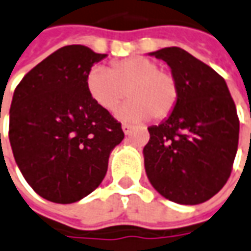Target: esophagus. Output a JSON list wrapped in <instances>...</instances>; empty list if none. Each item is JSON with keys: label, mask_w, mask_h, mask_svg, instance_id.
Returning <instances> with one entry per match:
<instances>
[{"label": "esophagus", "mask_w": 251, "mask_h": 251, "mask_svg": "<svg viewBox=\"0 0 251 251\" xmlns=\"http://www.w3.org/2000/svg\"><path fill=\"white\" fill-rule=\"evenodd\" d=\"M122 129H123V132H124L126 135H128L129 132H131V129H132V126H129V124H123Z\"/></svg>", "instance_id": "obj_1"}]
</instances>
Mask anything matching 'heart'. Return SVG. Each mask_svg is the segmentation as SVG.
<instances>
[{"instance_id":"1","label":"heart","mask_w":251,"mask_h":251,"mask_svg":"<svg viewBox=\"0 0 251 251\" xmlns=\"http://www.w3.org/2000/svg\"><path fill=\"white\" fill-rule=\"evenodd\" d=\"M89 94L100 106L113 112L128 96L131 100L117 110L124 122H145L150 116L165 119L175 109L179 87L171 72L146 57H129L110 68L94 65L86 76Z\"/></svg>"}]
</instances>
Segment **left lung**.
I'll return each instance as SVG.
<instances>
[{
    "label": "left lung",
    "instance_id": "1",
    "mask_svg": "<svg viewBox=\"0 0 251 251\" xmlns=\"http://www.w3.org/2000/svg\"><path fill=\"white\" fill-rule=\"evenodd\" d=\"M168 64L179 98L171 115L149 127L143 148L151 186L169 201L198 205L220 191L231 175L239 119L226 80L180 48L149 53Z\"/></svg>",
    "mask_w": 251,
    "mask_h": 251
}]
</instances>
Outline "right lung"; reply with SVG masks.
<instances>
[{
    "label": "right lung",
    "mask_w": 251,
    "mask_h": 251,
    "mask_svg": "<svg viewBox=\"0 0 251 251\" xmlns=\"http://www.w3.org/2000/svg\"><path fill=\"white\" fill-rule=\"evenodd\" d=\"M100 54L83 45L56 50L24 76L9 110L17 167L36 194L72 203L93 193L122 142V124L91 98L86 76Z\"/></svg>",
    "instance_id": "add662e5"
}]
</instances>
